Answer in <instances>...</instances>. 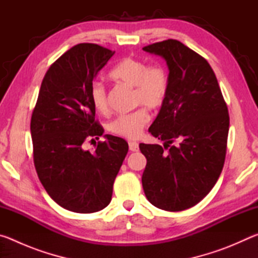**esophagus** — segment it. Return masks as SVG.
Here are the masks:
<instances>
[{
  "label": "esophagus",
  "instance_id": "esophagus-1",
  "mask_svg": "<svg viewBox=\"0 0 258 258\" xmlns=\"http://www.w3.org/2000/svg\"><path fill=\"white\" fill-rule=\"evenodd\" d=\"M128 148H130V150L133 151V152L139 151V143L135 142V141H130L128 142Z\"/></svg>",
  "mask_w": 258,
  "mask_h": 258
}]
</instances>
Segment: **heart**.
<instances>
[{"instance_id":"1","label":"heart","mask_w":258,"mask_h":258,"mask_svg":"<svg viewBox=\"0 0 258 258\" xmlns=\"http://www.w3.org/2000/svg\"><path fill=\"white\" fill-rule=\"evenodd\" d=\"M111 78L125 83L135 89L134 103L149 109H158L165 103L169 92V75L161 63H150L133 56L120 60L110 72ZM90 98L99 112H106L108 99L106 87L101 82H93L90 89ZM148 121L149 112L140 108L130 113L119 115L109 121L108 130L118 137L137 139L142 133Z\"/></svg>"}]
</instances>
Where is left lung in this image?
Returning a JSON list of instances; mask_svg holds the SVG:
<instances>
[{"instance_id":"8db88e82","label":"left lung","mask_w":258,"mask_h":258,"mask_svg":"<svg viewBox=\"0 0 258 258\" xmlns=\"http://www.w3.org/2000/svg\"><path fill=\"white\" fill-rule=\"evenodd\" d=\"M143 50L166 60L171 84L149 128L165 141L164 147L140 143L147 158L142 186L154 206L184 211L206 197L221 175L230 125L228 107L212 67L197 52L176 40Z\"/></svg>"}]
</instances>
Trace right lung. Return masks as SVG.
Here are the masks:
<instances>
[{
	"label": "right lung",
	"instance_id": "right-lung-1",
	"mask_svg": "<svg viewBox=\"0 0 258 258\" xmlns=\"http://www.w3.org/2000/svg\"><path fill=\"white\" fill-rule=\"evenodd\" d=\"M113 54L92 43L64 52L43 78L30 120L38 178L56 204L75 213H94L108 206L128 151L124 139L109 134L94 151L83 148L86 140L103 134L94 118L90 89Z\"/></svg>",
	"mask_w": 258,
	"mask_h": 258
}]
</instances>
